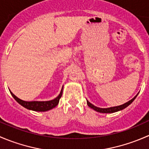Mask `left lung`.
I'll use <instances>...</instances> for the list:
<instances>
[{"mask_svg":"<svg viewBox=\"0 0 149 149\" xmlns=\"http://www.w3.org/2000/svg\"><path fill=\"white\" fill-rule=\"evenodd\" d=\"M138 94H139V93H138ZM138 94L136 96V97H134V98L132 99L131 100L128 101L127 102L123 104L120 105V106L112 107H109V108H100V107H97L94 106V104H92L91 103H90L88 101H87V104H88V106L89 107H91V109H93L94 110L97 111V112H101V113H113V112L122 110V109H125V108L127 107V106H129L130 104L134 101V100L136 98V97L138 96Z\"/></svg>","mask_w":149,"mask_h":149,"instance_id":"left-lung-1","label":"left lung"}]
</instances>
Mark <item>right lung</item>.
<instances>
[{
  "label": "right lung",
  "mask_w": 149,
  "mask_h": 149,
  "mask_svg": "<svg viewBox=\"0 0 149 149\" xmlns=\"http://www.w3.org/2000/svg\"><path fill=\"white\" fill-rule=\"evenodd\" d=\"M10 94L12 97L14 98V100L17 102L18 103L20 104L22 106L26 108V109H30V110L37 111V112H45V111L49 110V109H52V108L55 107L59 103L60 99L62 97L63 94V88L61 89V93L54 100H50V101H45V102H38V101H33V102H26L24 100H20L17 97L14 95L11 91H10Z\"/></svg>",
  "instance_id": "obj_1"
}]
</instances>
